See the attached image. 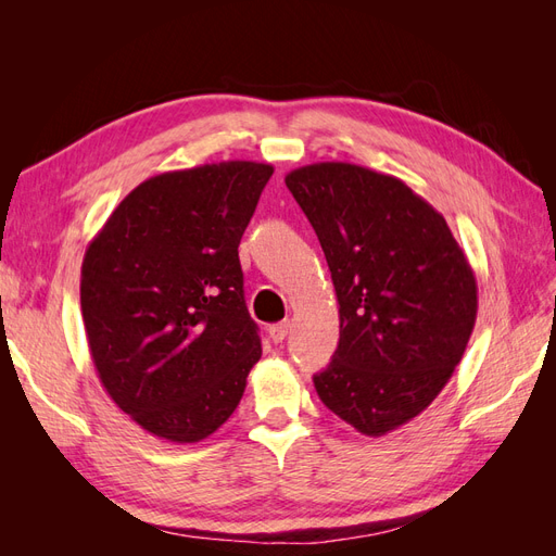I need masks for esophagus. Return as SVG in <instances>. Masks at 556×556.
Returning <instances> with one entry per match:
<instances>
[{
    "label": "esophagus",
    "mask_w": 556,
    "mask_h": 556,
    "mask_svg": "<svg viewBox=\"0 0 556 556\" xmlns=\"http://www.w3.org/2000/svg\"><path fill=\"white\" fill-rule=\"evenodd\" d=\"M288 333H290V323H280V325L268 327V336H271L274 343H282L285 339H288Z\"/></svg>",
    "instance_id": "esophagus-1"
}]
</instances>
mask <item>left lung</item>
Masks as SVG:
<instances>
[{
  "instance_id": "8db88e82",
  "label": "left lung",
  "mask_w": 556,
  "mask_h": 556,
  "mask_svg": "<svg viewBox=\"0 0 556 556\" xmlns=\"http://www.w3.org/2000/svg\"><path fill=\"white\" fill-rule=\"evenodd\" d=\"M311 220L339 299L341 339L317 396L364 435L431 406L464 357L478 282L445 217L406 182L348 162L285 176Z\"/></svg>"
}]
</instances>
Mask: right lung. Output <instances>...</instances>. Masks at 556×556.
Returning <instances> with one entry per match:
<instances>
[{
	"instance_id": "add662e5",
	"label": "right lung",
	"mask_w": 556,
	"mask_h": 556,
	"mask_svg": "<svg viewBox=\"0 0 556 556\" xmlns=\"http://www.w3.org/2000/svg\"><path fill=\"white\" fill-rule=\"evenodd\" d=\"M274 174L229 160L137 185L90 241L80 311L106 394L148 433L199 443L262 357L239 243Z\"/></svg>"
}]
</instances>
